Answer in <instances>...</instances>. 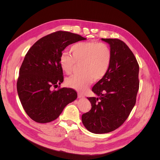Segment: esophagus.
Returning a JSON list of instances; mask_svg holds the SVG:
<instances>
[{"label": "esophagus", "instance_id": "esophagus-1", "mask_svg": "<svg viewBox=\"0 0 160 160\" xmlns=\"http://www.w3.org/2000/svg\"><path fill=\"white\" fill-rule=\"evenodd\" d=\"M84 98V95L83 94L78 93V98Z\"/></svg>", "mask_w": 160, "mask_h": 160}]
</instances>
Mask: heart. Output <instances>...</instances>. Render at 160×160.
Instances as JSON below:
<instances>
[{
    "mask_svg": "<svg viewBox=\"0 0 160 160\" xmlns=\"http://www.w3.org/2000/svg\"><path fill=\"white\" fill-rule=\"evenodd\" d=\"M72 55L62 52L59 58L61 69L66 74L74 71L77 64H81V74L70 77L66 80L67 85L78 91L84 92L93 83L107 74L112 60L110 48L104 43L98 42H81L72 45Z\"/></svg>",
    "mask_w": 160,
    "mask_h": 160,
    "instance_id": "heart-1",
    "label": "heart"
}]
</instances>
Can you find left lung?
I'll use <instances>...</instances> for the list:
<instances>
[{
    "instance_id": "8db88e82",
    "label": "left lung",
    "mask_w": 160,
    "mask_h": 160,
    "mask_svg": "<svg viewBox=\"0 0 160 160\" xmlns=\"http://www.w3.org/2000/svg\"><path fill=\"white\" fill-rule=\"evenodd\" d=\"M112 53L107 74L92 88L98 97L88 98L91 109L82 115L85 128L93 133H106L120 127L136 102L139 65L132 51L118 38H101Z\"/></svg>"
}]
</instances>
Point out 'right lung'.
<instances>
[{
    "mask_svg": "<svg viewBox=\"0 0 160 160\" xmlns=\"http://www.w3.org/2000/svg\"><path fill=\"white\" fill-rule=\"evenodd\" d=\"M85 39L77 34L59 31L40 38L28 51L19 70L17 88L23 109L33 121L52 122L77 99V92L72 89L52 88L63 81L59 63L62 51Z\"/></svg>",
    "mask_w": 160,
    "mask_h": 160,
    "instance_id": "obj_1",
    "label": "right lung"
}]
</instances>
